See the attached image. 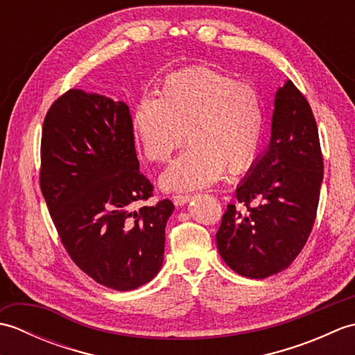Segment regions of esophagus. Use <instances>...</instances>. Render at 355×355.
Returning <instances> with one entry per match:
<instances>
[{"instance_id": "esophagus-1", "label": "esophagus", "mask_w": 355, "mask_h": 355, "mask_svg": "<svg viewBox=\"0 0 355 355\" xmlns=\"http://www.w3.org/2000/svg\"><path fill=\"white\" fill-rule=\"evenodd\" d=\"M191 195H173L172 197V201H173V205L175 206H184L186 202H189L191 201Z\"/></svg>"}]
</instances>
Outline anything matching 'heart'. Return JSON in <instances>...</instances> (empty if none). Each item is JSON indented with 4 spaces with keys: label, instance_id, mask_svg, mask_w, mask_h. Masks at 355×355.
<instances>
[{
    "label": "heart",
    "instance_id": "obj_1",
    "mask_svg": "<svg viewBox=\"0 0 355 355\" xmlns=\"http://www.w3.org/2000/svg\"><path fill=\"white\" fill-rule=\"evenodd\" d=\"M131 126L146 158L155 163L168 160L184 139L191 141L163 172L160 184L166 191H193L218 182L225 169L239 173L254 163L263 108L253 87L193 67L166 78L157 97L141 96Z\"/></svg>",
    "mask_w": 355,
    "mask_h": 355
}]
</instances>
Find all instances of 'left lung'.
<instances>
[{
  "label": "left lung",
  "mask_w": 355,
  "mask_h": 355,
  "mask_svg": "<svg viewBox=\"0 0 355 355\" xmlns=\"http://www.w3.org/2000/svg\"><path fill=\"white\" fill-rule=\"evenodd\" d=\"M323 180L318 125L304 94L285 80L275 94L271 137L216 233L221 258L238 275L263 279L290 267L310 236Z\"/></svg>",
  "instance_id": "1"
}]
</instances>
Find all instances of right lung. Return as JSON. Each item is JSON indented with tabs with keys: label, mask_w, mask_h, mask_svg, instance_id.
Returning <instances> with one entry per match:
<instances>
[{
	"label": "right lung",
	"mask_w": 355,
	"mask_h": 355,
	"mask_svg": "<svg viewBox=\"0 0 355 355\" xmlns=\"http://www.w3.org/2000/svg\"><path fill=\"white\" fill-rule=\"evenodd\" d=\"M41 191L65 250L97 284L130 291L157 276L169 200L131 210L153 195L140 173L125 102L69 89L51 105L41 141Z\"/></svg>",
	"instance_id": "1"
}]
</instances>
